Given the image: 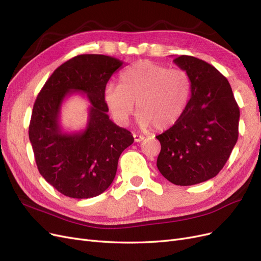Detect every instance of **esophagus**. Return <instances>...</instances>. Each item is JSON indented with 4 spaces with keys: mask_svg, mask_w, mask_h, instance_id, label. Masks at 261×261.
Wrapping results in <instances>:
<instances>
[{
    "mask_svg": "<svg viewBox=\"0 0 261 261\" xmlns=\"http://www.w3.org/2000/svg\"><path fill=\"white\" fill-rule=\"evenodd\" d=\"M133 137H134V141H135V143H140V141H143V140L145 139V137H144V136L137 135V134H134Z\"/></svg>",
    "mask_w": 261,
    "mask_h": 261,
    "instance_id": "34e87169",
    "label": "esophagus"
}]
</instances>
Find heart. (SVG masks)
I'll return each mask as SVG.
<instances>
[{"label":"heart","instance_id":"b5f03b06","mask_svg":"<svg viewBox=\"0 0 261 261\" xmlns=\"http://www.w3.org/2000/svg\"><path fill=\"white\" fill-rule=\"evenodd\" d=\"M191 96V81L181 69H169L151 61H139L124 69L120 84L105 88L107 107L115 121L126 124L135 111L141 127L165 130L183 115Z\"/></svg>","mask_w":261,"mask_h":261}]
</instances>
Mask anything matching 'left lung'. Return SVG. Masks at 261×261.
Listing matches in <instances>:
<instances>
[{
	"instance_id": "8db88e82",
	"label": "left lung",
	"mask_w": 261,
	"mask_h": 261,
	"mask_svg": "<svg viewBox=\"0 0 261 261\" xmlns=\"http://www.w3.org/2000/svg\"><path fill=\"white\" fill-rule=\"evenodd\" d=\"M173 62L189 77L191 99L179 120L156 136V167L171 183L189 186L224 167L239 138L240 108L226 78L209 63L189 55Z\"/></svg>"
}]
</instances>
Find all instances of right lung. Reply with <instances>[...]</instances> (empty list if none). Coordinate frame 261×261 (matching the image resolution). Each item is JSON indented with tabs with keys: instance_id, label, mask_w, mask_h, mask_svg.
Masks as SVG:
<instances>
[{
	"instance_id": "1",
	"label": "right lung",
	"mask_w": 261,
	"mask_h": 261,
	"mask_svg": "<svg viewBox=\"0 0 261 261\" xmlns=\"http://www.w3.org/2000/svg\"><path fill=\"white\" fill-rule=\"evenodd\" d=\"M123 62L102 54H82L59 66L39 92L29 125V139L39 172L61 194L91 198L112 184L118 158L134 143L127 129L109 118L103 92ZM87 94L90 117L82 132L59 125L62 101L73 92Z\"/></svg>"
}]
</instances>
